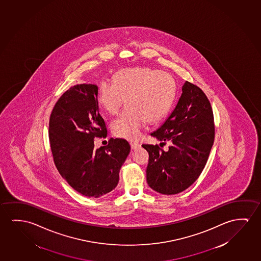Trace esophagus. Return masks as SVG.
I'll return each mask as SVG.
<instances>
[{
	"label": "esophagus",
	"instance_id": "esophagus-1",
	"mask_svg": "<svg viewBox=\"0 0 261 261\" xmlns=\"http://www.w3.org/2000/svg\"><path fill=\"white\" fill-rule=\"evenodd\" d=\"M130 145H131V148H132L133 150H136V149H137V148H139L141 146L140 144L136 143V142H131V143H130Z\"/></svg>",
	"mask_w": 261,
	"mask_h": 261
}]
</instances>
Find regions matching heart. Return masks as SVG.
<instances>
[{
  "instance_id": "heart-1",
  "label": "heart",
  "mask_w": 261,
  "mask_h": 261,
  "mask_svg": "<svg viewBox=\"0 0 261 261\" xmlns=\"http://www.w3.org/2000/svg\"><path fill=\"white\" fill-rule=\"evenodd\" d=\"M173 77L149 67L121 69L114 81L105 79L98 85V106L117 115L124 102L125 111L111 124L115 136L128 140L142 136L146 122L155 123L166 116L176 96Z\"/></svg>"
}]
</instances>
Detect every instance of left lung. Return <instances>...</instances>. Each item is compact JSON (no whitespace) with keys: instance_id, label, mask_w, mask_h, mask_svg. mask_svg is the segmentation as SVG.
<instances>
[{"instance_id":"left-lung-1","label":"left lung","mask_w":261,"mask_h":261,"mask_svg":"<svg viewBox=\"0 0 261 261\" xmlns=\"http://www.w3.org/2000/svg\"><path fill=\"white\" fill-rule=\"evenodd\" d=\"M151 136L170 146L165 151L157 144L142 145L149 153L148 185L164 195L184 191L200 176L215 140L211 104L200 88L186 82L177 106Z\"/></svg>"}]
</instances>
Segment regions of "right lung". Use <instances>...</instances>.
Segmentation results:
<instances>
[{
    "label": "right lung",
    "mask_w": 261,
    "mask_h": 261,
    "mask_svg": "<svg viewBox=\"0 0 261 261\" xmlns=\"http://www.w3.org/2000/svg\"><path fill=\"white\" fill-rule=\"evenodd\" d=\"M107 134L98 112L97 85L77 84L57 100L49 119L54 162L69 185L85 197L112 191L130 152L128 142L122 138H110L107 146L95 149V137Z\"/></svg>",
    "instance_id": "obj_1"
}]
</instances>
